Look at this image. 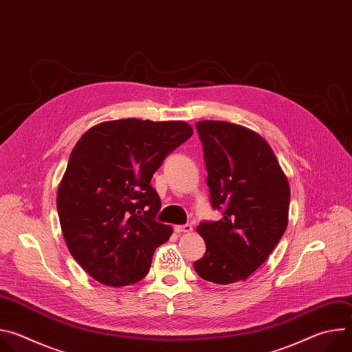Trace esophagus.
I'll list each match as a JSON object with an SVG mask.
<instances>
[{"mask_svg":"<svg viewBox=\"0 0 352 352\" xmlns=\"http://www.w3.org/2000/svg\"><path fill=\"white\" fill-rule=\"evenodd\" d=\"M174 231H175L177 234H181V232H190V231H192V226H190V224L174 226Z\"/></svg>","mask_w":352,"mask_h":352,"instance_id":"1","label":"esophagus"}]
</instances>
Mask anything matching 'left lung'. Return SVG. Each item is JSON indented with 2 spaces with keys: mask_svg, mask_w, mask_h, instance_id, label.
I'll list each match as a JSON object with an SVG mask.
<instances>
[{
  "mask_svg": "<svg viewBox=\"0 0 352 352\" xmlns=\"http://www.w3.org/2000/svg\"><path fill=\"white\" fill-rule=\"evenodd\" d=\"M196 129L210 204L223 219L197 226L206 252L193 267L214 284L243 281L265 263L287 228L289 185L256 132L224 121H200Z\"/></svg>",
  "mask_w": 352,
  "mask_h": 352,
  "instance_id": "1",
  "label": "left lung"
}]
</instances>
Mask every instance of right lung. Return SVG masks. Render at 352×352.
Segmentation results:
<instances>
[{"mask_svg":"<svg viewBox=\"0 0 352 352\" xmlns=\"http://www.w3.org/2000/svg\"><path fill=\"white\" fill-rule=\"evenodd\" d=\"M192 133L182 121L124 118L90 128L75 144L57 210L71 255L98 283L140 281L173 234L156 220L162 202L150 181Z\"/></svg>","mask_w":352,"mask_h":352,"instance_id":"right-lung-1","label":"right lung"}]
</instances>
